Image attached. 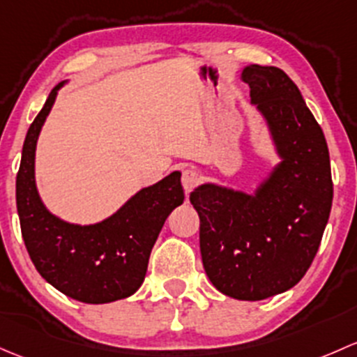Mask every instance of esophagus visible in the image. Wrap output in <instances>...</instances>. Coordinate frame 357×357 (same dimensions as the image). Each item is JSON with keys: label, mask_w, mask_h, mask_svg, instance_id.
Masks as SVG:
<instances>
[{"label": "esophagus", "mask_w": 357, "mask_h": 357, "mask_svg": "<svg viewBox=\"0 0 357 357\" xmlns=\"http://www.w3.org/2000/svg\"><path fill=\"white\" fill-rule=\"evenodd\" d=\"M199 180H201V174L196 170V168H185V170L182 172V185L185 192H190V190L199 183Z\"/></svg>", "instance_id": "34e87169"}]
</instances>
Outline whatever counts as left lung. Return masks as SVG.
<instances>
[{
	"label": "left lung",
	"instance_id": "left-lung-1",
	"mask_svg": "<svg viewBox=\"0 0 357 357\" xmlns=\"http://www.w3.org/2000/svg\"><path fill=\"white\" fill-rule=\"evenodd\" d=\"M241 79L263 115L280 163L252 194L216 183L190 192L211 284L238 301L292 289L318 252L333 199L321 127L284 70L249 65Z\"/></svg>",
	"mask_w": 357,
	"mask_h": 357
}]
</instances>
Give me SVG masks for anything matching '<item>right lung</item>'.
Masks as SVG:
<instances>
[{"instance_id":"obj_1","label":"right lung","mask_w":357,"mask_h":357,"mask_svg":"<svg viewBox=\"0 0 357 357\" xmlns=\"http://www.w3.org/2000/svg\"><path fill=\"white\" fill-rule=\"evenodd\" d=\"M63 84L50 93L22 149L17 174L22 237L47 284L80 303H113L132 296L144 282L161 227L183 203L180 172L141 189L119 211L94 225H77L54 216L39 197L34 163L39 132Z\"/></svg>"}]
</instances>
